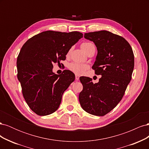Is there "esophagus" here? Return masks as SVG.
Wrapping results in <instances>:
<instances>
[{"label":"esophagus","mask_w":149,"mask_h":149,"mask_svg":"<svg viewBox=\"0 0 149 149\" xmlns=\"http://www.w3.org/2000/svg\"><path fill=\"white\" fill-rule=\"evenodd\" d=\"M75 79H76V81L79 80V76L78 75V74H76V75H75Z\"/></svg>","instance_id":"34e87169"}]
</instances>
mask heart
I'll list each match as a JSON object with an SVG mask.
<instances>
[{"mask_svg": "<svg viewBox=\"0 0 149 149\" xmlns=\"http://www.w3.org/2000/svg\"><path fill=\"white\" fill-rule=\"evenodd\" d=\"M81 48L85 52L88 53L90 49L93 48H95V47H94V45L91 42H84L81 44ZM88 65L79 63H71L69 65L70 70L78 74H83L88 69Z\"/></svg>", "mask_w": 149, "mask_h": 149, "instance_id": "obj_1", "label": "heart"}]
</instances>
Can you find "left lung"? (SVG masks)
Returning <instances> with one entry per match:
<instances>
[{
  "label": "left lung",
  "mask_w": 149,
  "mask_h": 149,
  "mask_svg": "<svg viewBox=\"0 0 149 149\" xmlns=\"http://www.w3.org/2000/svg\"><path fill=\"white\" fill-rule=\"evenodd\" d=\"M84 38L95 44L97 55L92 68L101 75L99 82L82 76L83 91L79 101L83 109L94 116H103L118 104L132 78L134 55L128 42L106 30L84 33Z\"/></svg>",
  "instance_id": "1"
}]
</instances>
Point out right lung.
<instances>
[{
    "instance_id": "1",
    "label": "right lung",
    "mask_w": 149,
    "mask_h": 149,
    "mask_svg": "<svg viewBox=\"0 0 149 149\" xmlns=\"http://www.w3.org/2000/svg\"><path fill=\"white\" fill-rule=\"evenodd\" d=\"M83 36L79 31L48 30L30 38L22 47L17 60V78L26 102L35 114L47 116L59 107L63 94L75 76L70 70L56 74L53 65L65 60Z\"/></svg>"
}]
</instances>
